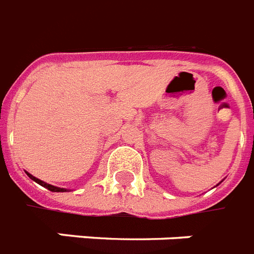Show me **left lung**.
<instances>
[{
	"label": "left lung",
	"mask_w": 254,
	"mask_h": 254,
	"mask_svg": "<svg viewBox=\"0 0 254 254\" xmlns=\"http://www.w3.org/2000/svg\"><path fill=\"white\" fill-rule=\"evenodd\" d=\"M219 184H220V182H219ZM219 184H218V185H219ZM218 185H216V186H218Z\"/></svg>",
	"instance_id": "obj_1"
}]
</instances>
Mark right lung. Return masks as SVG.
I'll use <instances>...</instances> for the list:
<instances>
[{"mask_svg":"<svg viewBox=\"0 0 254 254\" xmlns=\"http://www.w3.org/2000/svg\"><path fill=\"white\" fill-rule=\"evenodd\" d=\"M26 173H27V172H26ZM27 176H28V177H30V178H31L32 181H35L36 184H39L40 186H43V188L48 189V190H50V191H54V192H65V191H68V189L58 188V186H54V185L47 184V182L42 181V180H39V178L34 177V176H32V174H30V173H27Z\"/></svg>","mask_w":254,"mask_h":254,"instance_id":"add662e5","label":"right lung"}]
</instances>
